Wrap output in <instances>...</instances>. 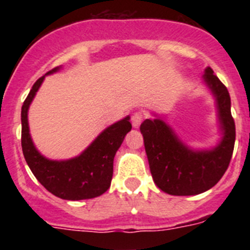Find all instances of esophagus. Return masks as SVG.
I'll list each match as a JSON object with an SVG mask.
<instances>
[{"label":"esophagus","instance_id":"34e87169","mask_svg":"<svg viewBox=\"0 0 250 250\" xmlns=\"http://www.w3.org/2000/svg\"><path fill=\"white\" fill-rule=\"evenodd\" d=\"M144 118H145V115L143 114V112H135V114L132 115V118H131L132 126H134V127L140 126L141 121L144 120Z\"/></svg>","mask_w":250,"mask_h":250}]
</instances>
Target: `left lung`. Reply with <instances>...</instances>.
I'll list each match as a JSON object with an SVG mask.
<instances>
[{"mask_svg":"<svg viewBox=\"0 0 250 250\" xmlns=\"http://www.w3.org/2000/svg\"><path fill=\"white\" fill-rule=\"evenodd\" d=\"M203 83L215 100L220 140L215 146L193 149L176 135L167 116L154 114L140 125L150 173L156 187L170 195H196L209 190L228 169L235 143L230 96L209 66Z\"/></svg>","mask_w":250,"mask_h":250,"instance_id":"obj_1","label":"left lung"}]
</instances>
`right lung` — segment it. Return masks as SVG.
<instances>
[{"mask_svg":"<svg viewBox=\"0 0 250 250\" xmlns=\"http://www.w3.org/2000/svg\"><path fill=\"white\" fill-rule=\"evenodd\" d=\"M60 68H54L40 77L22 105V151L32 174L51 194L65 200L92 199L110 188L115 154L123 144L125 135L131 130L130 116L127 115L103 130L80 155L66 160H52L43 156L31 138L28 109L45 77L55 74Z\"/></svg>","mask_w":250,"mask_h":250,"instance_id":"add662e5","label":"right lung"}]
</instances>
